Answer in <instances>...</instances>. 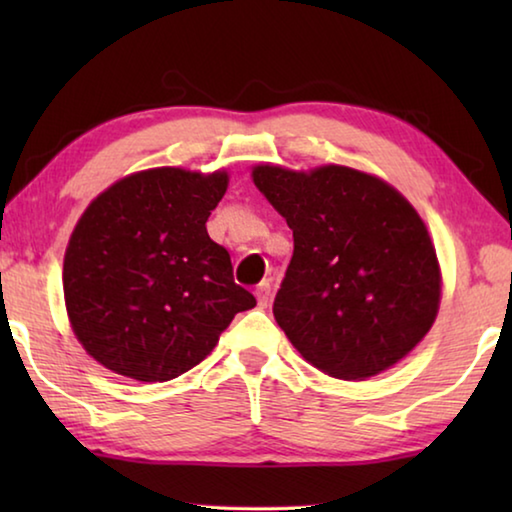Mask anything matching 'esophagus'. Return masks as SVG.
Returning <instances> with one entry per match:
<instances>
[{"label":"esophagus","mask_w":512,"mask_h":512,"mask_svg":"<svg viewBox=\"0 0 512 512\" xmlns=\"http://www.w3.org/2000/svg\"><path fill=\"white\" fill-rule=\"evenodd\" d=\"M255 296H257L259 307H268V300H271V282H268V280L259 282L257 289H255Z\"/></svg>","instance_id":"obj_1"}]
</instances>
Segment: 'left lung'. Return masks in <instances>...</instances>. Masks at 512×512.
<instances>
[{
    "label": "left lung",
    "instance_id": "left-lung-1",
    "mask_svg": "<svg viewBox=\"0 0 512 512\" xmlns=\"http://www.w3.org/2000/svg\"><path fill=\"white\" fill-rule=\"evenodd\" d=\"M253 180L293 230L273 316L311 366L366 379L406 357L440 305L436 250L391 185L348 167L296 173L255 167Z\"/></svg>",
    "mask_w": 512,
    "mask_h": 512
}]
</instances>
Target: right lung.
Masks as SVG:
<instances>
[{"instance_id":"right-lung-1","label":"right lung","mask_w":512,"mask_h":512,"mask_svg":"<svg viewBox=\"0 0 512 512\" xmlns=\"http://www.w3.org/2000/svg\"><path fill=\"white\" fill-rule=\"evenodd\" d=\"M225 189L221 171L162 167L119 180L85 210L63 287L76 339L101 366L137 381L176 379L257 305L205 228Z\"/></svg>"}]
</instances>
